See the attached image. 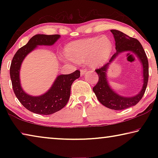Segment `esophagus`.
Masks as SVG:
<instances>
[{
  "label": "esophagus",
  "instance_id": "esophagus-1",
  "mask_svg": "<svg viewBox=\"0 0 158 158\" xmlns=\"http://www.w3.org/2000/svg\"><path fill=\"white\" fill-rule=\"evenodd\" d=\"M81 75H84V74L87 73L88 72V69H81Z\"/></svg>",
  "mask_w": 158,
  "mask_h": 158
}]
</instances>
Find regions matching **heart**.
Segmentation results:
<instances>
[{
  "label": "heart",
  "mask_w": 158,
  "mask_h": 158,
  "mask_svg": "<svg viewBox=\"0 0 158 158\" xmlns=\"http://www.w3.org/2000/svg\"><path fill=\"white\" fill-rule=\"evenodd\" d=\"M112 50L108 37H95L69 43L65 48L68 57L77 63H82L90 58L93 65H100L107 60Z\"/></svg>",
  "instance_id": "obj_1"
}]
</instances>
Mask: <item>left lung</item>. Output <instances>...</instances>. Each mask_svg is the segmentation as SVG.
Segmentation results:
<instances>
[{"label": "left lung", "instance_id": "8db88e82", "mask_svg": "<svg viewBox=\"0 0 158 158\" xmlns=\"http://www.w3.org/2000/svg\"><path fill=\"white\" fill-rule=\"evenodd\" d=\"M111 32L114 35L116 42V52L112 56L109 63L95 69L99 79L97 84L93 88V90L102 105L114 110H123L137 105L145 93L148 80V61L145 51L138 40L117 30H111ZM124 51H132L139 58L143 65V87L139 94L134 97H123L117 94L110 89L106 80V73L109 64L113 62L120 52Z\"/></svg>", "mask_w": 158, "mask_h": 158}]
</instances>
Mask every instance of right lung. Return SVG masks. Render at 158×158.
I'll return each mask as SVG.
<instances>
[{
	"label": "right lung",
	"instance_id": "obj_1",
	"mask_svg": "<svg viewBox=\"0 0 158 158\" xmlns=\"http://www.w3.org/2000/svg\"><path fill=\"white\" fill-rule=\"evenodd\" d=\"M59 37V35H35L16 52L12 58L10 74L13 90L21 105L35 114L50 115L63 109L69 100L72 84L80 77V71L78 69L71 74L58 76L51 89L44 94L37 97L26 94L21 88L19 71L26 55L37 45H53Z\"/></svg>",
	"mask_w": 158,
	"mask_h": 158
}]
</instances>
